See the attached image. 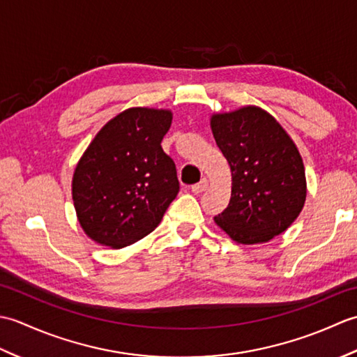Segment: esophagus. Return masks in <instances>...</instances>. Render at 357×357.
<instances>
[{
  "label": "esophagus",
  "instance_id": "1",
  "mask_svg": "<svg viewBox=\"0 0 357 357\" xmlns=\"http://www.w3.org/2000/svg\"><path fill=\"white\" fill-rule=\"evenodd\" d=\"M207 187H208V181H207L206 178H204V179L199 181L198 184L192 185V192H193L195 195H199V193H202V192H206Z\"/></svg>",
  "mask_w": 357,
  "mask_h": 357
}]
</instances>
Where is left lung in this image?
<instances>
[{
  "instance_id": "left-lung-1",
  "label": "left lung",
  "mask_w": 357,
  "mask_h": 357,
  "mask_svg": "<svg viewBox=\"0 0 357 357\" xmlns=\"http://www.w3.org/2000/svg\"><path fill=\"white\" fill-rule=\"evenodd\" d=\"M210 127L231 170L230 202L216 225L244 245L284 233L307 198L305 167L290 135L257 105L213 113Z\"/></svg>"
}]
</instances>
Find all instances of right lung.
I'll return each mask as SVG.
<instances>
[{
	"instance_id": "add662e5",
	"label": "right lung",
	"mask_w": 357,
	"mask_h": 357,
	"mask_svg": "<svg viewBox=\"0 0 357 357\" xmlns=\"http://www.w3.org/2000/svg\"><path fill=\"white\" fill-rule=\"evenodd\" d=\"M172 119L169 109H126L79 158L72 199L81 229L96 244H135L156 229L176 198V167L161 147Z\"/></svg>"
}]
</instances>
